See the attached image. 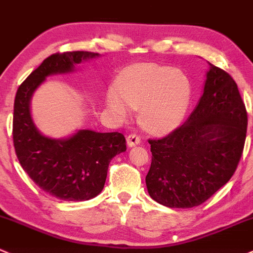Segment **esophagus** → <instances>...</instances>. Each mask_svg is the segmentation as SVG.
I'll list each match as a JSON object with an SVG mask.
<instances>
[{"mask_svg":"<svg viewBox=\"0 0 253 253\" xmlns=\"http://www.w3.org/2000/svg\"><path fill=\"white\" fill-rule=\"evenodd\" d=\"M126 144L129 147L139 145L140 144V136H137L136 134H130L129 136L126 137Z\"/></svg>","mask_w":253,"mask_h":253,"instance_id":"esophagus-1","label":"esophagus"}]
</instances>
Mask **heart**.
<instances>
[{"label": "heart", "mask_w": 253, "mask_h": 253, "mask_svg": "<svg viewBox=\"0 0 253 253\" xmlns=\"http://www.w3.org/2000/svg\"><path fill=\"white\" fill-rule=\"evenodd\" d=\"M191 98V84L184 73L158 64L124 69L107 95V105L119 118L140 109V123L152 132H167L183 122Z\"/></svg>", "instance_id": "b5f03b06"}]
</instances>
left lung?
Returning a JSON list of instances; mask_svg holds the SVG:
<instances>
[{
    "instance_id": "obj_1",
    "label": "left lung",
    "mask_w": 253,
    "mask_h": 253,
    "mask_svg": "<svg viewBox=\"0 0 253 253\" xmlns=\"http://www.w3.org/2000/svg\"><path fill=\"white\" fill-rule=\"evenodd\" d=\"M208 64L204 93L187 121L162 139L148 140L152 162L146 186L167 207L204 204L230 180L243 155L247 112L238 85Z\"/></svg>"
}]
</instances>
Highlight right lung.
Instances as JSON below:
<instances>
[{"mask_svg": "<svg viewBox=\"0 0 253 253\" xmlns=\"http://www.w3.org/2000/svg\"><path fill=\"white\" fill-rule=\"evenodd\" d=\"M98 53L73 51L54 53L18 87L13 112V144L22 168L40 189L64 201L93 199L105 186L109 162L126 150L121 132L78 130L67 139L45 136L34 124L30 100L46 78L74 72Z\"/></svg>", "mask_w": 253, "mask_h": 253, "instance_id": "1", "label": "right lung"}]
</instances>
